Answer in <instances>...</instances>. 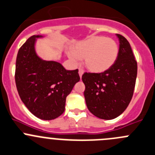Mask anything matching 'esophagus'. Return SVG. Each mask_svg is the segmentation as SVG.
<instances>
[{"instance_id": "1", "label": "esophagus", "mask_w": 155, "mask_h": 155, "mask_svg": "<svg viewBox=\"0 0 155 155\" xmlns=\"http://www.w3.org/2000/svg\"><path fill=\"white\" fill-rule=\"evenodd\" d=\"M78 73H79V75H80V78H81L82 75H83V74H84V71L82 70L81 68H79Z\"/></svg>"}]
</instances>
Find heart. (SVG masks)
Wrapping results in <instances>:
<instances>
[{
	"instance_id": "heart-1",
	"label": "heart",
	"mask_w": 155,
	"mask_h": 155,
	"mask_svg": "<svg viewBox=\"0 0 155 155\" xmlns=\"http://www.w3.org/2000/svg\"><path fill=\"white\" fill-rule=\"evenodd\" d=\"M119 45L113 39L105 36H93L78 42L73 46L72 60L84 59L88 71L102 73L109 70L116 62L119 55Z\"/></svg>"
}]
</instances>
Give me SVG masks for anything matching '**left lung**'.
I'll return each mask as SVG.
<instances>
[{
  "label": "left lung",
  "mask_w": 155,
  "mask_h": 155,
  "mask_svg": "<svg viewBox=\"0 0 155 155\" xmlns=\"http://www.w3.org/2000/svg\"><path fill=\"white\" fill-rule=\"evenodd\" d=\"M119 55L115 64L102 73L82 75L87 107L102 119H113L126 110L133 96L137 77V61L130 44L120 34Z\"/></svg>",
  "instance_id": "obj_1"
}]
</instances>
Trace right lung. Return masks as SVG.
Returning a JSON list of instances; mask_svg holds the SVG:
<instances>
[{"instance_id": "add662e5", "label": "right lung", "mask_w": 155, "mask_h": 155, "mask_svg": "<svg viewBox=\"0 0 155 155\" xmlns=\"http://www.w3.org/2000/svg\"><path fill=\"white\" fill-rule=\"evenodd\" d=\"M32 36L22 45L16 61L15 82L21 101L36 117L51 120L65 109L66 97L80 81L78 70H66L59 62L45 61L35 50Z\"/></svg>"}]
</instances>
